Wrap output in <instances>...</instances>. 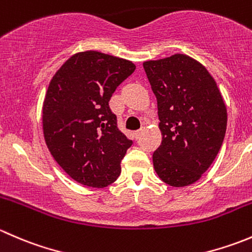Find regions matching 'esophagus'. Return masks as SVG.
<instances>
[{"instance_id":"34e87169","label":"esophagus","mask_w":252,"mask_h":252,"mask_svg":"<svg viewBox=\"0 0 252 252\" xmlns=\"http://www.w3.org/2000/svg\"><path fill=\"white\" fill-rule=\"evenodd\" d=\"M144 131H145V128H141V129H139L138 131H135V139L140 138L142 134H144Z\"/></svg>"}]
</instances>
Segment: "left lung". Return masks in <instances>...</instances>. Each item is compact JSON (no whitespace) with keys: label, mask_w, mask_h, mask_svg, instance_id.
Masks as SVG:
<instances>
[{"label":"left lung","mask_w":252,"mask_h":252,"mask_svg":"<svg viewBox=\"0 0 252 252\" xmlns=\"http://www.w3.org/2000/svg\"><path fill=\"white\" fill-rule=\"evenodd\" d=\"M157 98L162 142L154 152L159 179L174 188L194 184L218 155L227 129V107L215 79L183 53L144 62Z\"/></svg>","instance_id":"left-lung-1"}]
</instances>
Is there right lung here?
I'll list each match as a JSON object with an SVG mask.
<instances>
[{
  "instance_id": "1",
  "label": "right lung",
  "mask_w": 252,
  "mask_h": 252,
  "mask_svg": "<svg viewBox=\"0 0 252 252\" xmlns=\"http://www.w3.org/2000/svg\"><path fill=\"white\" fill-rule=\"evenodd\" d=\"M134 70L131 61L84 51L51 79L42 105L45 142L63 171L85 187L105 188L121 174L133 141L118 129L108 101Z\"/></svg>"
}]
</instances>
